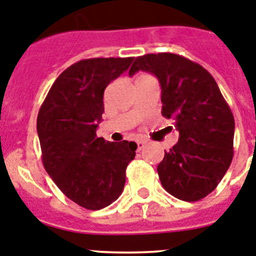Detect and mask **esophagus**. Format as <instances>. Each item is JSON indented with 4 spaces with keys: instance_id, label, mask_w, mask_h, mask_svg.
I'll return each instance as SVG.
<instances>
[{
    "instance_id": "1",
    "label": "esophagus",
    "mask_w": 256,
    "mask_h": 256,
    "mask_svg": "<svg viewBox=\"0 0 256 256\" xmlns=\"http://www.w3.org/2000/svg\"><path fill=\"white\" fill-rule=\"evenodd\" d=\"M137 144V150H142V148L146 146V141H142V140H140V141L136 142Z\"/></svg>"
}]
</instances>
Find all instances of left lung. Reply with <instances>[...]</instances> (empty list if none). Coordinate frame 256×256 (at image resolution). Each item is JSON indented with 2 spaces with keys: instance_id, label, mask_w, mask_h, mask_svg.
Segmentation results:
<instances>
[{
  "instance_id": "1",
  "label": "left lung",
  "mask_w": 256,
  "mask_h": 256,
  "mask_svg": "<svg viewBox=\"0 0 256 256\" xmlns=\"http://www.w3.org/2000/svg\"><path fill=\"white\" fill-rule=\"evenodd\" d=\"M138 70L159 79L162 114L173 119L180 140L164 154L158 174L165 191L198 201L216 188L234 158V118L216 79L198 62L162 52L134 60Z\"/></svg>"
}]
</instances>
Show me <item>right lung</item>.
I'll return each instance as SVG.
<instances>
[{
	"label": "right lung",
	"instance_id": "add662e5",
	"mask_svg": "<svg viewBox=\"0 0 256 256\" xmlns=\"http://www.w3.org/2000/svg\"><path fill=\"white\" fill-rule=\"evenodd\" d=\"M133 58H84L65 69L37 118L42 162L60 191L79 206L100 210L122 195L136 142H106L96 130L104 112V91Z\"/></svg>",
	"mask_w": 256,
	"mask_h": 256
}]
</instances>
